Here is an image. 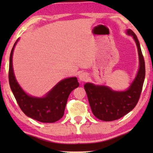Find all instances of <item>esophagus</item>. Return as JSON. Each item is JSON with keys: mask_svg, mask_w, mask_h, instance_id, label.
Listing matches in <instances>:
<instances>
[{"mask_svg": "<svg viewBox=\"0 0 153 153\" xmlns=\"http://www.w3.org/2000/svg\"><path fill=\"white\" fill-rule=\"evenodd\" d=\"M88 76L85 72H81L79 75V80L81 81H85L88 79Z\"/></svg>", "mask_w": 153, "mask_h": 153, "instance_id": "esophagus-1", "label": "esophagus"}]
</instances>
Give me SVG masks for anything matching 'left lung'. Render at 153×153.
I'll return each instance as SVG.
<instances>
[{
    "label": "left lung",
    "instance_id": "obj_1",
    "mask_svg": "<svg viewBox=\"0 0 153 153\" xmlns=\"http://www.w3.org/2000/svg\"><path fill=\"white\" fill-rule=\"evenodd\" d=\"M127 34L133 36L137 44L139 69L137 76L125 91H114L105 85L87 83L84 85L92 112L96 118L104 121L116 120L130 112L137 105L141 95L146 74L145 62L135 33L131 29Z\"/></svg>",
    "mask_w": 153,
    "mask_h": 153
}]
</instances>
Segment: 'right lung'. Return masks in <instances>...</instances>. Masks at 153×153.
I'll return each instance as SVG.
<instances>
[{
	"label": "right lung",
	"mask_w": 153,
	"mask_h": 153,
	"mask_svg": "<svg viewBox=\"0 0 153 153\" xmlns=\"http://www.w3.org/2000/svg\"><path fill=\"white\" fill-rule=\"evenodd\" d=\"M17 41L18 39L10 53L9 65V82L14 97L21 109L28 117L42 123L56 122L63 116L70 93L79 87L76 77H70L60 81L44 97L28 95L19 85L13 72L12 55Z\"/></svg>",
	"instance_id": "obj_1"
}]
</instances>
